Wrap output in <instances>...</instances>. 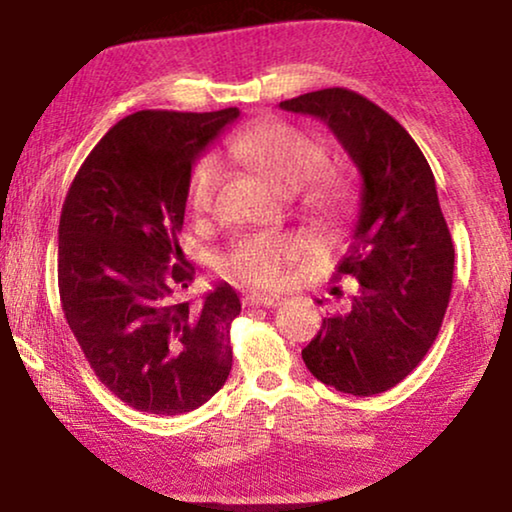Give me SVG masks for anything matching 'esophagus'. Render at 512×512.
I'll return each instance as SVG.
<instances>
[{
	"label": "esophagus",
	"mask_w": 512,
	"mask_h": 512,
	"mask_svg": "<svg viewBox=\"0 0 512 512\" xmlns=\"http://www.w3.org/2000/svg\"><path fill=\"white\" fill-rule=\"evenodd\" d=\"M282 303V298L272 296V293H251V296L244 298V305H254V307H277Z\"/></svg>",
	"instance_id": "1"
}]
</instances>
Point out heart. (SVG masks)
I'll list each match as a JSON object with an SVG mask.
<instances>
[{"label": "heart", "mask_w": 512, "mask_h": 512, "mask_svg": "<svg viewBox=\"0 0 512 512\" xmlns=\"http://www.w3.org/2000/svg\"><path fill=\"white\" fill-rule=\"evenodd\" d=\"M230 151L256 172H261L277 191L296 193L305 188L303 202L314 219L324 226H335L345 219L352 198L333 177L317 178L328 165V153L319 142L291 125L263 121L244 128L233 139ZM221 179V165L214 156H202L188 177V205L195 214L212 209ZM303 254V242L293 235H251L237 244L226 258V270L235 279L251 286H277L284 272Z\"/></svg>", "instance_id": "b5f03b06"}]
</instances>
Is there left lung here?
<instances>
[{
  "label": "left lung",
  "mask_w": 512,
  "mask_h": 512,
  "mask_svg": "<svg viewBox=\"0 0 512 512\" xmlns=\"http://www.w3.org/2000/svg\"><path fill=\"white\" fill-rule=\"evenodd\" d=\"M279 107L321 118L363 181L359 221L335 268L356 291L324 319L303 361L342 394H382L419 366L450 303L454 247L436 179L408 130L354 90H314Z\"/></svg>",
  "instance_id": "1"
}]
</instances>
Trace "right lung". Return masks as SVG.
Returning <instances> with one entry per match:
<instances>
[{"label": "right lung", "mask_w": 512, "mask_h": 512, "mask_svg": "<svg viewBox=\"0 0 512 512\" xmlns=\"http://www.w3.org/2000/svg\"><path fill=\"white\" fill-rule=\"evenodd\" d=\"M237 116L230 107L121 118L83 160L62 205V312L100 382L139 412L200 408L233 368L240 298L226 282L198 305L177 298L193 279L177 235L195 158Z\"/></svg>", "instance_id": "obj_1"}]
</instances>
